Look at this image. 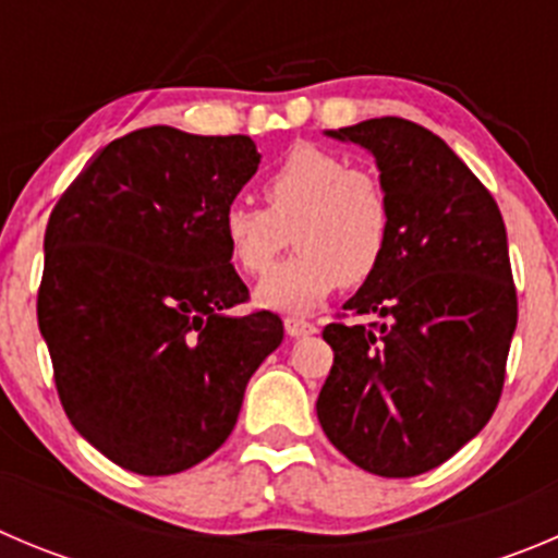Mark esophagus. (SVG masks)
Listing matches in <instances>:
<instances>
[{
	"label": "esophagus",
	"instance_id": "34e87169",
	"mask_svg": "<svg viewBox=\"0 0 558 558\" xmlns=\"http://www.w3.org/2000/svg\"><path fill=\"white\" fill-rule=\"evenodd\" d=\"M283 327H286V332H289L291 338L314 336V332L319 330V327H316L314 322H308V319H300V316H286V319H283Z\"/></svg>",
	"mask_w": 558,
	"mask_h": 558
}]
</instances>
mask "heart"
I'll return each instance as SVG.
<instances>
[{"label": "heart", "instance_id": "b5f03b06", "mask_svg": "<svg viewBox=\"0 0 558 558\" xmlns=\"http://www.w3.org/2000/svg\"><path fill=\"white\" fill-rule=\"evenodd\" d=\"M267 208L233 201L222 211L231 262L264 275L294 233L296 250L255 289L264 308L308 314L332 289L377 272L390 242V203L383 184L330 148L300 143L262 184Z\"/></svg>", "mask_w": 558, "mask_h": 558}]
</instances>
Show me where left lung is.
Returning <instances> with one entry per match:
<instances>
[{
  "mask_svg": "<svg viewBox=\"0 0 558 558\" xmlns=\"http://www.w3.org/2000/svg\"><path fill=\"white\" fill-rule=\"evenodd\" d=\"M374 156L390 203L377 272L343 308L374 325H327L330 377L316 415L330 444L377 476L444 465L496 410L518 327L507 228L465 161L404 118L325 132Z\"/></svg>",
  "mask_w": 558,
  "mask_h": 558,
  "instance_id": "left-lung-1",
  "label": "left lung"
}]
</instances>
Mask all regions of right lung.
Returning a JSON list of instances; mask_svg holds the SVG:
<instances>
[{
	"label": "right lung",
	"mask_w": 558,
	"mask_h": 558,
	"mask_svg": "<svg viewBox=\"0 0 558 558\" xmlns=\"http://www.w3.org/2000/svg\"><path fill=\"white\" fill-rule=\"evenodd\" d=\"M244 134L150 126L112 140L62 192L44 236L38 327L68 421L114 465L170 476L215 454L283 341L247 286L222 211L258 170Z\"/></svg>",
	"instance_id": "1"
}]
</instances>
